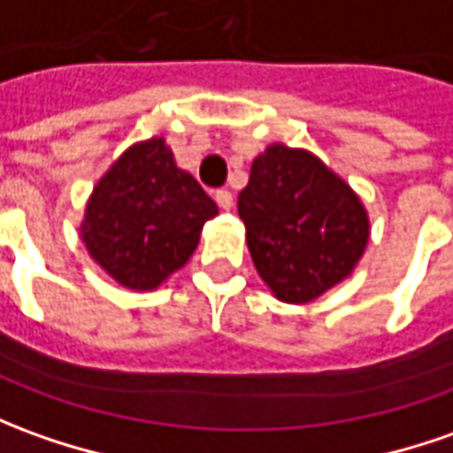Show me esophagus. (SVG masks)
<instances>
[{"label": "esophagus", "instance_id": "34e87169", "mask_svg": "<svg viewBox=\"0 0 453 453\" xmlns=\"http://www.w3.org/2000/svg\"><path fill=\"white\" fill-rule=\"evenodd\" d=\"M215 203H218L223 211H230V208H233V193H230V190H215Z\"/></svg>", "mask_w": 453, "mask_h": 453}]
</instances>
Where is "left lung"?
<instances>
[{"label":"left lung","mask_w":453,"mask_h":453,"mask_svg":"<svg viewBox=\"0 0 453 453\" xmlns=\"http://www.w3.org/2000/svg\"><path fill=\"white\" fill-rule=\"evenodd\" d=\"M238 213L252 263L282 303L319 297L355 270L367 248L362 201L307 150L275 143L257 156Z\"/></svg>","instance_id":"1"}]
</instances>
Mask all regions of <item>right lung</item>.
<instances>
[{"mask_svg": "<svg viewBox=\"0 0 453 453\" xmlns=\"http://www.w3.org/2000/svg\"><path fill=\"white\" fill-rule=\"evenodd\" d=\"M213 215V198L175 165L163 138H150L126 150L98 180L81 238L123 288L153 290L186 265Z\"/></svg>", "mask_w": 453, "mask_h": 453, "instance_id": "1", "label": "right lung"}]
</instances>
